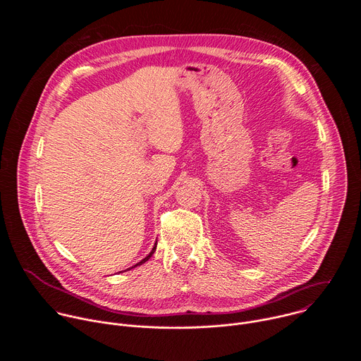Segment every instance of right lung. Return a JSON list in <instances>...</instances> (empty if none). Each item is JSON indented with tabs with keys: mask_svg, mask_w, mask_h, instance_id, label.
<instances>
[{
	"mask_svg": "<svg viewBox=\"0 0 361 361\" xmlns=\"http://www.w3.org/2000/svg\"><path fill=\"white\" fill-rule=\"evenodd\" d=\"M156 248H157V241H156V245H154V248H152V250H151V252H149V254H148V255H147V257H145V259H144V260H141V262H140V263H137V264H135V266H134V267H137V266H141V264H142V263H145V262H147V260H148V259H149V257H151V255H152V254H154V251H156ZM131 269H133V267H131Z\"/></svg>",
	"mask_w": 361,
	"mask_h": 361,
	"instance_id": "obj_1",
	"label": "right lung"
}]
</instances>
